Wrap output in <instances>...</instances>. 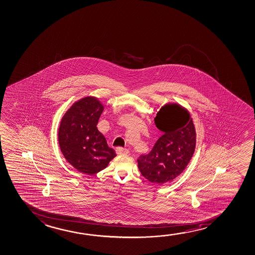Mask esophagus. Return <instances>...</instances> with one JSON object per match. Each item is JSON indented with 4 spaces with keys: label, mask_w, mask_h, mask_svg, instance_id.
<instances>
[{
    "label": "esophagus",
    "mask_w": 255,
    "mask_h": 255,
    "mask_svg": "<svg viewBox=\"0 0 255 255\" xmlns=\"http://www.w3.org/2000/svg\"><path fill=\"white\" fill-rule=\"evenodd\" d=\"M116 152L119 155H127V154H128V149H127V148H122V147H118V148H116Z\"/></svg>",
    "instance_id": "esophagus-1"
}]
</instances>
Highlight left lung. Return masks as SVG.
Returning a JSON list of instances; mask_svg holds the SVG:
<instances>
[{"mask_svg": "<svg viewBox=\"0 0 255 255\" xmlns=\"http://www.w3.org/2000/svg\"><path fill=\"white\" fill-rule=\"evenodd\" d=\"M163 132L151 151L138 157L141 175L154 184L171 181L182 172L194 155L196 133L189 113L178 105H166L155 118Z\"/></svg>", "mask_w": 255, "mask_h": 255, "instance_id": "1", "label": "left lung"}]
</instances>
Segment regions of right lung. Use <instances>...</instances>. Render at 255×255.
Here are the masks:
<instances>
[{"instance_id":"right-lung-1","label":"right lung","mask_w":255,"mask_h":255,"mask_svg":"<svg viewBox=\"0 0 255 255\" xmlns=\"http://www.w3.org/2000/svg\"><path fill=\"white\" fill-rule=\"evenodd\" d=\"M104 107L98 99L87 97L75 103L61 120L59 144L65 158L76 170L95 174L116 156L97 128Z\"/></svg>"}]
</instances>
